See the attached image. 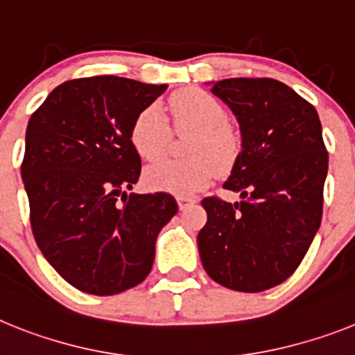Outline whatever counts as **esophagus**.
<instances>
[{"label":"esophagus","mask_w":355,"mask_h":355,"mask_svg":"<svg viewBox=\"0 0 355 355\" xmlns=\"http://www.w3.org/2000/svg\"><path fill=\"white\" fill-rule=\"evenodd\" d=\"M196 202V199H190V197H178V205H180V209H187L188 206H192Z\"/></svg>","instance_id":"1"}]
</instances>
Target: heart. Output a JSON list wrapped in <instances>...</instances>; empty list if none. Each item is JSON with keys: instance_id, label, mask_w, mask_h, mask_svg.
<instances>
[{"instance_id": "b5f03b06", "label": "heart", "mask_w": 355, "mask_h": 355, "mask_svg": "<svg viewBox=\"0 0 355 355\" xmlns=\"http://www.w3.org/2000/svg\"><path fill=\"white\" fill-rule=\"evenodd\" d=\"M171 126L175 133L193 131L188 142L187 162L153 163L144 172L146 184L158 192L192 196L215 180L218 165L227 167L238 153V139L225 122V110L211 94L200 89L175 92L167 103ZM171 133L156 106H147L131 126V144L144 159L165 155Z\"/></svg>"}]
</instances>
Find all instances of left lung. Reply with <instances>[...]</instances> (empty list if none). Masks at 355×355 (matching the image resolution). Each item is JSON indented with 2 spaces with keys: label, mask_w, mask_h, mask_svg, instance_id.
Listing matches in <instances>:
<instances>
[{
  "label": "left lung",
  "mask_w": 355,
  "mask_h": 355,
  "mask_svg": "<svg viewBox=\"0 0 355 355\" xmlns=\"http://www.w3.org/2000/svg\"><path fill=\"white\" fill-rule=\"evenodd\" d=\"M211 92L240 124L241 150L224 188L241 200L202 199L200 261L215 283L256 293L297 270L320 227L329 165L322 124L315 106L270 78L215 81Z\"/></svg>",
  "instance_id": "obj_1"
}]
</instances>
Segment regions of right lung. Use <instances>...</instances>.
Segmentation results:
<instances>
[{
  "label": "right lung",
  "instance_id": "1",
  "mask_svg": "<svg viewBox=\"0 0 355 355\" xmlns=\"http://www.w3.org/2000/svg\"><path fill=\"white\" fill-rule=\"evenodd\" d=\"M165 90L117 76L71 80L28 122L21 175L31 231L49 265L85 293L142 283L158 233L178 213L168 193H126L142 168L131 126Z\"/></svg>",
  "mask_w": 355,
  "mask_h": 355
}]
</instances>
